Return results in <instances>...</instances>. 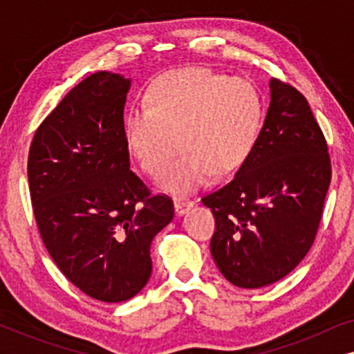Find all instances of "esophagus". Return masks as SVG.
I'll return each instance as SVG.
<instances>
[{
  "label": "esophagus",
  "instance_id": "34e87169",
  "mask_svg": "<svg viewBox=\"0 0 354 354\" xmlns=\"http://www.w3.org/2000/svg\"><path fill=\"white\" fill-rule=\"evenodd\" d=\"M193 206V203L190 200H187V198H176L174 200V207H176V212L177 214H185V212L190 209Z\"/></svg>",
  "mask_w": 354,
  "mask_h": 354
}]
</instances>
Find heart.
Segmentation results:
<instances>
[{
    "instance_id": "obj_1",
    "label": "heart",
    "mask_w": 354,
    "mask_h": 354,
    "mask_svg": "<svg viewBox=\"0 0 354 354\" xmlns=\"http://www.w3.org/2000/svg\"><path fill=\"white\" fill-rule=\"evenodd\" d=\"M263 98L250 80L205 67L164 74L145 93V109L132 111L124 124V140L148 176L162 174L159 187L187 193L216 176L243 166L258 143ZM179 142H176V138Z\"/></svg>"
}]
</instances>
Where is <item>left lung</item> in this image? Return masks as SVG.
I'll return each mask as SVG.
<instances>
[{"label":"left lung","instance_id":"8db88e82","mask_svg":"<svg viewBox=\"0 0 354 354\" xmlns=\"http://www.w3.org/2000/svg\"><path fill=\"white\" fill-rule=\"evenodd\" d=\"M330 178L326 137L306 98L272 79L248 161L201 198L216 219L211 254L222 275L235 287L261 288L292 272L316 239Z\"/></svg>","mask_w":354,"mask_h":354}]
</instances>
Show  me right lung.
<instances>
[{"label": "right lung", "mask_w": 354, "mask_h": 354, "mask_svg": "<svg viewBox=\"0 0 354 354\" xmlns=\"http://www.w3.org/2000/svg\"><path fill=\"white\" fill-rule=\"evenodd\" d=\"M130 80L96 72L46 115L27 174L37 227L61 272L88 297L120 303L151 275L149 246L174 217L130 171L124 106Z\"/></svg>", "instance_id": "add662e5"}]
</instances>
